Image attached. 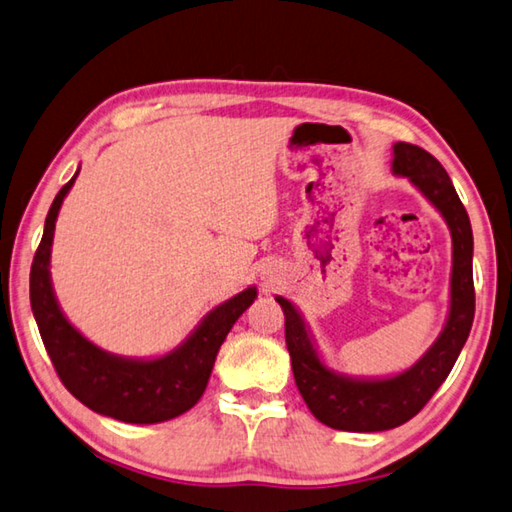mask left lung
I'll return each instance as SVG.
<instances>
[{
	"label": "left lung",
	"mask_w": 512,
	"mask_h": 512,
	"mask_svg": "<svg viewBox=\"0 0 512 512\" xmlns=\"http://www.w3.org/2000/svg\"><path fill=\"white\" fill-rule=\"evenodd\" d=\"M392 173L408 178L446 220L452 236L448 318L437 341L408 370L365 379L332 370L318 354L310 325L292 301L276 296L285 314V341L296 388L314 417L334 430L381 432L410 421L446 381L475 318L472 285V227L452 180L435 156L417 144L392 147Z\"/></svg>",
	"instance_id": "8db88e82"
}]
</instances>
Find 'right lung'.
Masks as SVG:
<instances>
[{
    "label": "right lung",
    "mask_w": 512,
    "mask_h": 512,
    "mask_svg": "<svg viewBox=\"0 0 512 512\" xmlns=\"http://www.w3.org/2000/svg\"><path fill=\"white\" fill-rule=\"evenodd\" d=\"M77 173L80 171H75L48 209L42 243L31 267V307L46 352L64 388L93 412L124 423L176 419L200 401L220 345L238 316L254 303L256 287H247L229 301L216 305L185 341L162 356L131 359L91 343L64 316L51 281L55 220Z\"/></svg>",
    "instance_id": "obj_1"
}]
</instances>
